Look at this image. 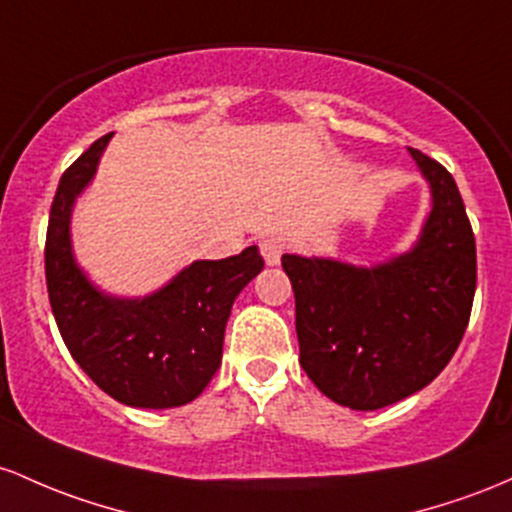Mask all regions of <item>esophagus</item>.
Instances as JSON below:
<instances>
[{
	"label": "esophagus",
	"mask_w": 512,
	"mask_h": 512,
	"mask_svg": "<svg viewBox=\"0 0 512 512\" xmlns=\"http://www.w3.org/2000/svg\"><path fill=\"white\" fill-rule=\"evenodd\" d=\"M258 246H261L263 261H266L268 266H278L280 256H283V241L275 239V237H268V239H263Z\"/></svg>",
	"instance_id": "esophagus-1"
}]
</instances>
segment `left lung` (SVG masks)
I'll return each mask as SVG.
<instances>
[{
    "label": "left lung",
    "mask_w": 512,
    "mask_h": 512,
    "mask_svg": "<svg viewBox=\"0 0 512 512\" xmlns=\"http://www.w3.org/2000/svg\"><path fill=\"white\" fill-rule=\"evenodd\" d=\"M433 193L409 254L372 268L283 254L300 365L336 404L375 411L428 387L467 331L476 241L445 166L409 147Z\"/></svg>",
    "instance_id": "1"
}]
</instances>
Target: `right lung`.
Returning <instances> with one entry per match:
<instances>
[{
  "label": "right lung",
  "mask_w": 512,
  "mask_h": 512,
  "mask_svg": "<svg viewBox=\"0 0 512 512\" xmlns=\"http://www.w3.org/2000/svg\"><path fill=\"white\" fill-rule=\"evenodd\" d=\"M111 132L62 174L45 237V280L57 329L77 365L108 396L140 409H174L208 387L222 360L232 304L263 268L256 246L195 261L142 300L103 295L72 256L74 198L94 179Z\"/></svg>",
  "instance_id": "right-lung-1"
}]
</instances>
